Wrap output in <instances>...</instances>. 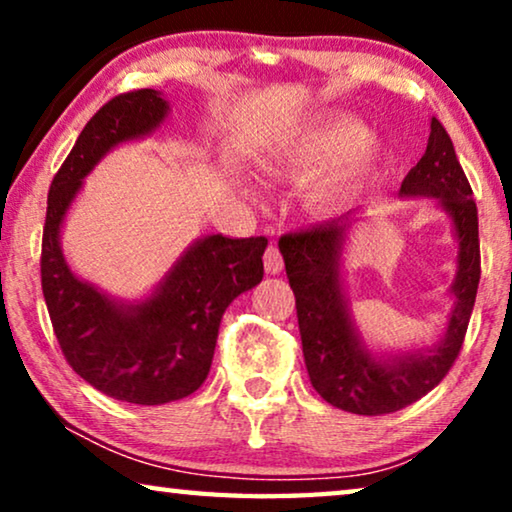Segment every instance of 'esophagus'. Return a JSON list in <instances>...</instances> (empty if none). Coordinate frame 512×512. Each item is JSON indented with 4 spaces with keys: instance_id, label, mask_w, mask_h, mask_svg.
I'll use <instances>...</instances> for the list:
<instances>
[{
    "instance_id": "1",
    "label": "esophagus",
    "mask_w": 512,
    "mask_h": 512,
    "mask_svg": "<svg viewBox=\"0 0 512 512\" xmlns=\"http://www.w3.org/2000/svg\"><path fill=\"white\" fill-rule=\"evenodd\" d=\"M263 263H265V272H268V275H279V272L284 270V258H282V254H279V249L272 247V244L268 247V251H265Z\"/></svg>"
}]
</instances>
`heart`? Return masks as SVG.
I'll return each mask as SVG.
<instances>
[{"instance_id":"obj_1","label":"heart","mask_w":512,"mask_h":512,"mask_svg":"<svg viewBox=\"0 0 512 512\" xmlns=\"http://www.w3.org/2000/svg\"><path fill=\"white\" fill-rule=\"evenodd\" d=\"M377 160L370 132L354 118H338L291 139L275 153V167L296 184H312L317 207L352 200Z\"/></svg>"}]
</instances>
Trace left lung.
<instances>
[{"label":"left lung","instance_id":"left-lung-1","mask_svg":"<svg viewBox=\"0 0 512 512\" xmlns=\"http://www.w3.org/2000/svg\"><path fill=\"white\" fill-rule=\"evenodd\" d=\"M401 198H429L450 219L457 270L447 289L452 310L436 342L398 352L373 349L349 303L347 242L363 209L284 235L279 251L296 293L298 328L312 387L326 403L354 415H389L419 401L447 375L464 342L480 282L478 207L452 139L436 118L424 156L403 179Z\"/></svg>","mask_w":512,"mask_h":512}]
</instances>
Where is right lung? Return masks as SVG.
Instances as JSON below:
<instances>
[{"instance_id":"add662e5","label":"right lung","mask_w":512,"mask_h":512,"mask_svg":"<svg viewBox=\"0 0 512 512\" xmlns=\"http://www.w3.org/2000/svg\"><path fill=\"white\" fill-rule=\"evenodd\" d=\"M170 116L160 90L118 95L86 123L48 191L41 289L62 354L102 394L135 405L191 396L207 380L226 307L263 279L265 237H198L142 298L123 300L72 270L62 228L83 179L118 146L151 137Z\"/></svg>"}]
</instances>
